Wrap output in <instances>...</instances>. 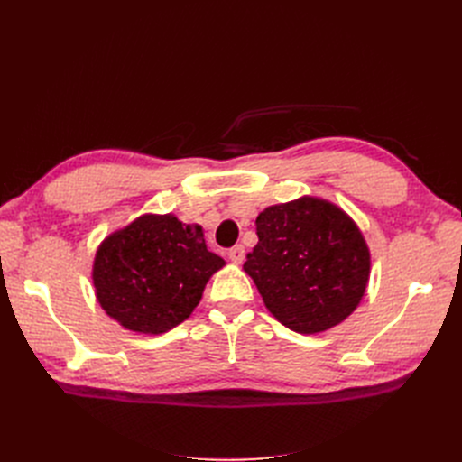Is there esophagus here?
Wrapping results in <instances>:
<instances>
[{
    "label": "esophagus",
    "instance_id": "esophagus-1",
    "mask_svg": "<svg viewBox=\"0 0 462 462\" xmlns=\"http://www.w3.org/2000/svg\"><path fill=\"white\" fill-rule=\"evenodd\" d=\"M229 258L231 262L235 263H241L245 260V246L243 245H235L231 250H229Z\"/></svg>",
    "mask_w": 462,
    "mask_h": 462
}]
</instances>
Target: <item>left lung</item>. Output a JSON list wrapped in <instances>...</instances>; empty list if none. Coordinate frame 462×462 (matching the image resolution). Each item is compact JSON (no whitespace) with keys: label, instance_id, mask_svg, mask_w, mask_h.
Listing matches in <instances>:
<instances>
[{"label":"left lung","instance_id":"1","mask_svg":"<svg viewBox=\"0 0 462 462\" xmlns=\"http://www.w3.org/2000/svg\"><path fill=\"white\" fill-rule=\"evenodd\" d=\"M256 235L245 272L285 328L319 333L351 316L366 291L370 253L343 209L309 197L270 206Z\"/></svg>","mask_w":462,"mask_h":462}]
</instances>
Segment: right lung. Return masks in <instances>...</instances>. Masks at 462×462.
<instances>
[{
  "label": "right lung",
  "mask_w": 462,
  "mask_h": 462,
  "mask_svg": "<svg viewBox=\"0 0 462 462\" xmlns=\"http://www.w3.org/2000/svg\"><path fill=\"white\" fill-rule=\"evenodd\" d=\"M223 263L206 248L202 227L143 216L97 248L92 279L102 309L123 328L163 333L197 309Z\"/></svg>",
  "instance_id": "obj_1"
}]
</instances>
